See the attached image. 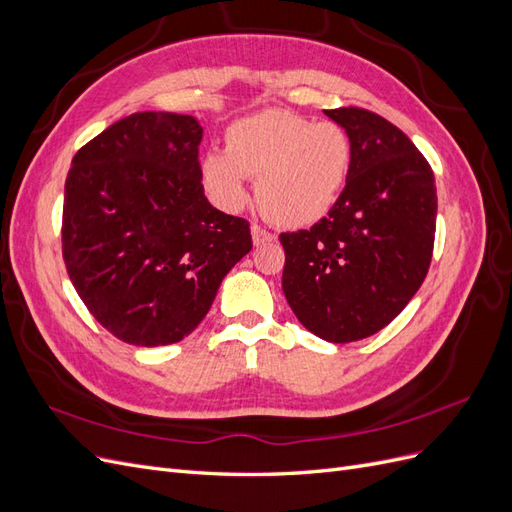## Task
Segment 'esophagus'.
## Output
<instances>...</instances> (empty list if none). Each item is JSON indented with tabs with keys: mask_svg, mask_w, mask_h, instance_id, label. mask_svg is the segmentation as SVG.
<instances>
[{
	"mask_svg": "<svg viewBox=\"0 0 512 512\" xmlns=\"http://www.w3.org/2000/svg\"><path fill=\"white\" fill-rule=\"evenodd\" d=\"M252 239H254V245H262V243H269L275 239V235L271 230H267L265 226L260 224H252Z\"/></svg>",
	"mask_w": 512,
	"mask_h": 512,
	"instance_id": "34e87169",
	"label": "esophagus"
}]
</instances>
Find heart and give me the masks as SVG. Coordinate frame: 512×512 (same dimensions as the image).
<instances>
[{
  "mask_svg": "<svg viewBox=\"0 0 512 512\" xmlns=\"http://www.w3.org/2000/svg\"><path fill=\"white\" fill-rule=\"evenodd\" d=\"M350 166L352 143L339 123L265 111L232 123L226 153H207L200 175L224 209L243 207L250 198L245 177L258 179V203L267 218L299 228L335 207Z\"/></svg>",
  "mask_w": 512,
  "mask_h": 512,
  "instance_id": "heart-1",
  "label": "heart"
}]
</instances>
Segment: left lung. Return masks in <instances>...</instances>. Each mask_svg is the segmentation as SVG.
<instances>
[{"instance_id": "1", "label": "left lung", "mask_w": 512, "mask_h": 512, "mask_svg": "<svg viewBox=\"0 0 512 512\" xmlns=\"http://www.w3.org/2000/svg\"><path fill=\"white\" fill-rule=\"evenodd\" d=\"M352 143L348 183L327 218L282 232V288L307 331L333 344L378 333L421 288L436 237V179L391 121L344 106L324 111Z\"/></svg>"}]
</instances>
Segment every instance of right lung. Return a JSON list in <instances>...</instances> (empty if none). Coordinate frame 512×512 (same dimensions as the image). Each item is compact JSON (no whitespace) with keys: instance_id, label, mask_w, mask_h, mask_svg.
Listing matches in <instances>:
<instances>
[{"instance_id":"obj_1","label":"right lung","mask_w":512,"mask_h":512,"mask_svg":"<svg viewBox=\"0 0 512 512\" xmlns=\"http://www.w3.org/2000/svg\"><path fill=\"white\" fill-rule=\"evenodd\" d=\"M200 141L192 115L147 111L72 158L61 254L89 314L126 344L181 342L252 250L250 222L205 196Z\"/></svg>"}]
</instances>
